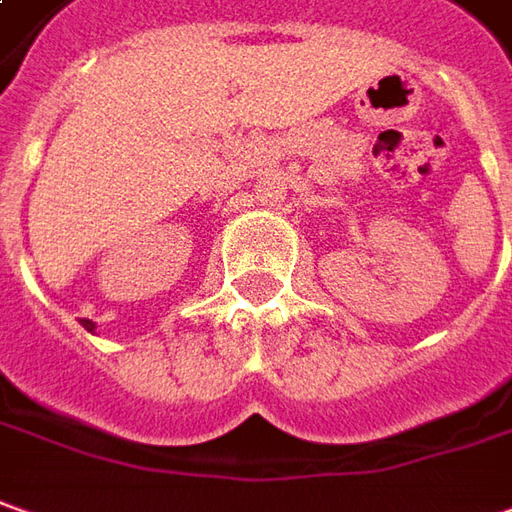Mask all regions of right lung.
<instances>
[{
	"label": "right lung",
	"instance_id": "right-lung-1",
	"mask_svg": "<svg viewBox=\"0 0 512 512\" xmlns=\"http://www.w3.org/2000/svg\"><path fill=\"white\" fill-rule=\"evenodd\" d=\"M83 328H86V330H95V322H89V319H83Z\"/></svg>",
	"mask_w": 512,
	"mask_h": 512
}]
</instances>
